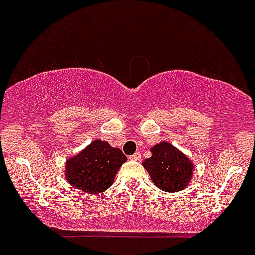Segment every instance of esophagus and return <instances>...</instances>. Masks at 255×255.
<instances>
[{
	"instance_id": "1",
	"label": "esophagus",
	"mask_w": 255,
	"mask_h": 255,
	"mask_svg": "<svg viewBox=\"0 0 255 255\" xmlns=\"http://www.w3.org/2000/svg\"><path fill=\"white\" fill-rule=\"evenodd\" d=\"M129 158H130V159H132V160H139V159H140V153H139V152H135L134 154L130 155Z\"/></svg>"
}]
</instances>
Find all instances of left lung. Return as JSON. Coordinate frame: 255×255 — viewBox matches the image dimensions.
<instances>
[{
    "mask_svg": "<svg viewBox=\"0 0 255 255\" xmlns=\"http://www.w3.org/2000/svg\"><path fill=\"white\" fill-rule=\"evenodd\" d=\"M150 152L152 157L142 164L155 187L170 193L184 189L193 177V163L189 158L168 142L153 145Z\"/></svg>",
    "mask_w": 255,
    "mask_h": 255,
    "instance_id": "8db88e82",
    "label": "left lung"
}]
</instances>
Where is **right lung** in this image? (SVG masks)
<instances>
[{
    "mask_svg": "<svg viewBox=\"0 0 255 255\" xmlns=\"http://www.w3.org/2000/svg\"><path fill=\"white\" fill-rule=\"evenodd\" d=\"M127 160L120 148L95 139L66 162V179L76 189L88 194L102 193L115 182L118 169Z\"/></svg>",
    "mask_w": 255,
    "mask_h": 255,
    "instance_id": "1",
    "label": "right lung"
}]
</instances>
